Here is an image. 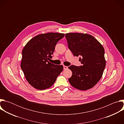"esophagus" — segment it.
<instances>
[{
	"instance_id": "obj_1",
	"label": "esophagus",
	"mask_w": 124,
	"mask_h": 124,
	"mask_svg": "<svg viewBox=\"0 0 124 124\" xmlns=\"http://www.w3.org/2000/svg\"><path fill=\"white\" fill-rule=\"evenodd\" d=\"M63 67H64V70H66L68 68V67L66 66H63Z\"/></svg>"
}]
</instances>
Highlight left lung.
I'll list each match as a JSON object with an SVG mask.
<instances>
[{
	"instance_id": "left-lung-1",
	"label": "left lung",
	"mask_w": 124,
	"mask_h": 124,
	"mask_svg": "<svg viewBox=\"0 0 124 124\" xmlns=\"http://www.w3.org/2000/svg\"><path fill=\"white\" fill-rule=\"evenodd\" d=\"M68 47L74 56H80L82 66L71 65L72 76L69 81L80 90L94 87L101 78L106 65L104 49L92 35L78 33L65 34Z\"/></svg>"
}]
</instances>
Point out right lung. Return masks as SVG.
I'll return each mask as SVG.
<instances>
[{
	"instance_id": "obj_1",
	"label": "right lung",
	"mask_w": 124,
	"mask_h": 124,
	"mask_svg": "<svg viewBox=\"0 0 124 124\" xmlns=\"http://www.w3.org/2000/svg\"><path fill=\"white\" fill-rule=\"evenodd\" d=\"M64 35L58 33L39 34L31 39L23 49L21 68L28 82L36 89L50 87L63 70L62 65H56L48 60Z\"/></svg>"
}]
</instances>
